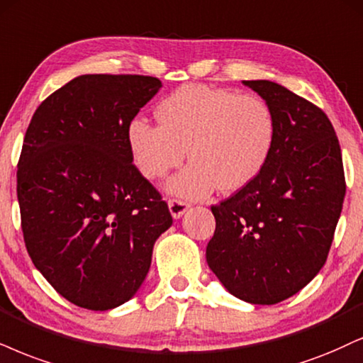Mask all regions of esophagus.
I'll list each match as a JSON object with an SVG mask.
<instances>
[{
	"instance_id": "obj_1",
	"label": "esophagus",
	"mask_w": 363,
	"mask_h": 363,
	"mask_svg": "<svg viewBox=\"0 0 363 363\" xmlns=\"http://www.w3.org/2000/svg\"><path fill=\"white\" fill-rule=\"evenodd\" d=\"M168 207H169V212H172V216L174 218H180L183 213H185L186 210L190 208V203L185 202V200H180V199H169L168 200Z\"/></svg>"
}]
</instances>
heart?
I'll return each instance as SVG.
<instances>
[{"instance_id": "1", "label": "heart", "mask_w": 363, "mask_h": 363, "mask_svg": "<svg viewBox=\"0 0 363 363\" xmlns=\"http://www.w3.org/2000/svg\"><path fill=\"white\" fill-rule=\"evenodd\" d=\"M160 124L136 119L128 128L133 161L147 180L194 160L168 182L172 194L199 199L216 186L244 189L256 180L274 150V111L256 94L186 84L156 107Z\"/></svg>"}]
</instances>
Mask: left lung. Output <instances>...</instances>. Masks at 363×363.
I'll list each match as a JSON object with an SVG mask.
<instances>
[{
	"label": "left lung",
	"instance_id": "8db88e82",
	"mask_svg": "<svg viewBox=\"0 0 363 363\" xmlns=\"http://www.w3.org/2000/svg\"><path fill=\"white\" fill-rule=\"evenodd\" d=\"M274 111L269 161L244 189L212 205L208 267L234 296L276 305L303 289L328 257L345 199L342 150L328 116L269 80H244Z\"/></svg>",
	"mask_w": 363,
	"mask_h": 363
}]
</instances>
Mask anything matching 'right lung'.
<instances>
[{
	"instance_id": "right-lung-1",
	"label": "right lung",
	"mask_w": 363,
	"mask_h": 363,
	"mask_svg": "<svg viewBox=\"0 0 363 363\" xmlns=\"http://www.w3.org/2000/svg\"><path fill=\"white\" fill-rule=\"evenodd\" d=\"M160 87L150 75H80L50 94L26 129L16 169L26 250L80 308L131 299L173 223L128 145L129 124Z\"/></svg>"
}]
</instances>
